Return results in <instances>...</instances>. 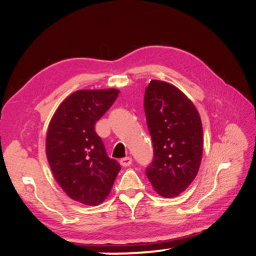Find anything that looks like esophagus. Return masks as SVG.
Masks as SVG:
<instances>
[{
    "instance_id": "esophagus-1",
    "label": "esophagus",
    "mask_w": 256,
    "mask_h": 256,
    "mask_svg": "<svg viewBox=\"0 0 256 256\" xmlns=\"http://www.w3.org/2000/svg\"><path fill=\"white\" fill-rule=\"evenodd\" d=\"M132 157H124V158L120 160V164L122 166H129L132 164Z\"/></svg>"
}]
</instances>
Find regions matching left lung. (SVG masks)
I'll use <instances>...</instances> for the list:
<instances>
[{
	"label": "left lung",
	"mask_w": 256,
	"mask_h": 256,
	"mask_svg": "<svg viewBox=\"0 0 256 256\" xmlns=\"http://www.w3.org/2000/svg\"><path fill=\"white\" fill-rule=\"evenodd\" d=\"M154 158L146 174L157 194L176 197L197 176L202 155V126L190 99L169 82L152 80L144 93Z\"/></svg>",
	"instance_id": "left-lung-1"
}]
</instances>
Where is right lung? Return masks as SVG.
Instances as JSON below:
<instances>
[{
    "instance_id": "obj_1",
    "label": "right lung",
    "mask_w": 256,
    "mask_h": 256,
    "mask_svg": "<svg viewBox=\"0 0 256 256\" xmlns=\"http://www.w3.org/2000/svg\"><path fill=\"white\" fill-rule=\"evenodd\" d=\"M118 96L114 88L76 90L48 124L46 156L52 174L66 194L82 204H101L121 170L94 128Z\"/></svg>"
}]
</instances>
